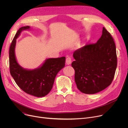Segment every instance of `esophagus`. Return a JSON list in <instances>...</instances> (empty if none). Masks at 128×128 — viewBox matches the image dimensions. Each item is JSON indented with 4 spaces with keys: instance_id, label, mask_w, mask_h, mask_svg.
Returning <instances> with one entry per match:
<instances>
[{
    "instance_id": "obj_1",
    "label": "esophagus",
    "mask_w": 128,
    "mask_h": 128,
    "mask_svg": "<svg viewBox=\"0 0 128 128\" xmlns=\"http://www.w3.org/2000/svg\"><path fill=\"white\" fill-rule=\"evenodd\" d=\"M72 62V60L70 57H68L66 59V63L68 65H70L71 64Z\"/></svg>"
}]
</instances>
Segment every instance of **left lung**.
Returning <instances> with one entry per match:
<instances>
[{
  "label": "left lung",
  "instance_id": "1",
  "mask_svg": "<svg viewBox=\"0 0 128 128\" xmlns=\"http://www.w3.org/2000/svg\"><path fill=\"white\" fill-rule=\"evenodd\" d=\"M77 88L86 94H95L112 82L117 65L115 42L105 28L96 43L86 44L73 54Z\"/></svg>",
  "mask_w": 128,
  "mask_h": 128
}]
</instances>
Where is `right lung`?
Segmentation results:
<instances>
[{
  "label": "right lung",
  "instance_id": "1",
  "mask_svg": "<svg viewBox=\"0 0 128 128\" xmlns=\"http://www.w3.org/2000/svg\"><path fill=\"white\" fill-rule=\"evenodd\" d=\"M22 27L16 33L9 49V68L11 75L17 85L25 93L36 97H43L51 90L58 72L65 66V57L46 60L41 68L34 70L23 68L17 63L14 49L16 39L21 32L30 29Z\"/></svg>",
  "mask_w": 128,
  "mask_h": 128
}]
</instances>
